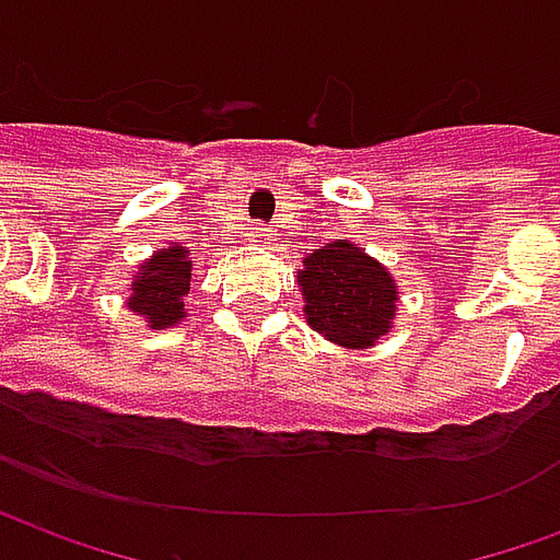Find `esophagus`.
<instances>
[{
    "instance_id": "1",
    "label": "esophagus",
    "mask_w": 560,
    "mask_h": 560,
    "mask_svg": "<svg viewBox=\"0 0 560 560\" xmlns=\"http://www.w3.org/2000/svg\"><path fill=\"white\" fill-rule=\"evenodd\" d=\"M252 240H255V243H269V240H272V228L255 224V228H252Z\"/></svg>"
}]
</instances>
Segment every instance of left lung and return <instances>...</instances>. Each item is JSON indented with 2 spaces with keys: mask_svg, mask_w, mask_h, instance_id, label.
Instances as JSON below:
<instances>
[{
  "mask_svg": "<svg viewBox=\"0 0 560 560\" xmlns=\"http://www.w3.org/2000/svg\"><path fill=\"white\" fill-rule=\"evenodd\" d=\"M300 288L308 327L341 348H372L387 336L396 317V281L375 257L351 240H336L315 248L303 260Z\"/></svg>",
  "mask_w": 560,
  "mask_h": 560,
  "instance_id": "obj_1",
  "label": "left lung"
}]
</instances>
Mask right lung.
Here are the masks:
<instances>
[{"instance_id":"1","label":"right lung","mask_w":560,"mask_h":560,"mask_svg":"<svg viewBox=\"0 0 560 560\" xmlns=\"http://www.w3.org/2000/svg\"><path fill=\"white\" fill-rule=\"evenodd\" d=\"M191 284V260L183 245H167L140 264V272L131 281L128 308L147 317V327H176L185 317V293Z\"/></svg>"}]
</instances>
